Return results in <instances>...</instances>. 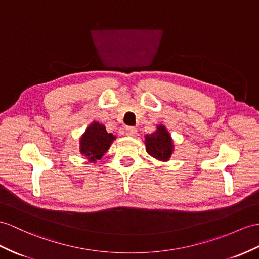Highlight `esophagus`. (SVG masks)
Returning <instances> with one entry per match:
<instances>
[{"label":"esophagus","mask_w":259,"mask_h":259,"mask_svg":"<svg viewBox=\"0 0 259 259\" xmlns=\"http://www.w3.org/2000/svg\"><path fill=\"white\" fill-rule=\"evenodd\" d=\"M125 133L127 136H131V137H134L137 135V130L135 127H126V131Z\"/></svg>","instance_id":"esophagus-1"}]
</instances>
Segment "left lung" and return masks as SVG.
I'll list each match as a JSON object with an SVG mask.
<instances>
[{"mask_svg": "<svg viewBox=\"0 0 259 259\" xmlns=\"http://www.w3.org/2000/svg\"><path fill=\"white\" fill-rule=\"evenodd\" d=\"M145 146L147 154L159 161H168L175 151L171 135L163 124L156 125V131L145 135Z\"/></svg>", "mask_w": 259, "mask_h": 259, "instance_id": "left-lung-1", "label": "left lung"}]
</instances>
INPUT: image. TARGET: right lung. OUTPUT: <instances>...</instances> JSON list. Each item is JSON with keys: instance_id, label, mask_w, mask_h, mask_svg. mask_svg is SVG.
Wrapping results in <instances>:
<instances>
[{"instance_id": "right-lung-1", "label": "right lung", "mask_w": 259, "mask_h": 259, "mask_svg": "<svg viewBox=\"0 0 259 259\" xmlns=\"http://www.w3.org/2000/svg\"><path fill=\"white\" fill-rule=\"evenodd\" d=\"M116 136L108 133L105 126L97 121H93L80 136L79 151L89 162H97L111 147Z\"/></svg>"}]
</instances>
